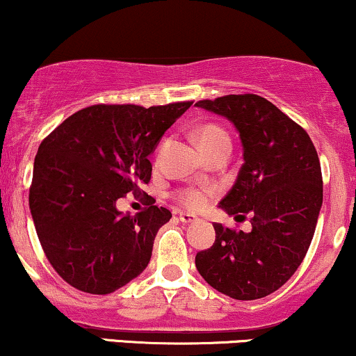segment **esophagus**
I'll return each instance as SVG.
<instances>
[{
	"mask_svg": "<svg viewBox=\"0 0 356 356\" xmlns=\"http://www.w3.org/2000/svg\"><path fill=\"white\" fill-rule=\"evenodd\" d=\"M179 220H181L182 224H192V222H197V217L192 216V213L179 212Z\"/></svg>",
	"mask_w": 356,
	"mask_h": 356,
	"instance_id": "esophagus-1",
	"label": "esophagus"
}]
</instances>
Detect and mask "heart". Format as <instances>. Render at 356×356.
<instances>
[{
	"label": "heart",
	"mask_w": 356,
	"mask_h": 356,
	"mask_svg": "<svg viewBox=\"0 0 356 356\" xmlns=\"http://www.w3.org/2000/svg\"><path fill=\"white\" fill-rule=\"evenodd\" d=\"M197 140H199L200 149L204 154L213 151L222 144H230L229 136L225 134L224 129H220L216 124H205L197 131ZM212 195V189L209 187H186L175 192L177 202L184 205L189 211H200L207 205L209 199Z\"/></svg>",
	"instance_id": "1"
}]
</instances>
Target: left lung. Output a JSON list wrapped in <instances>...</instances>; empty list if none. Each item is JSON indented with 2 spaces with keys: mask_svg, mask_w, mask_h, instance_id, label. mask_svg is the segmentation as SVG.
Listing matches in <instances>:
<instances>
[{
  "mask_svg": "<svg viewBox=\"0 0 356 356\" xmlns=\"http://www.w3.org/2000/svg\"><path fill=\"white\" fill-rule=\"evenodd\" d=\"M229 119L241 136L243 164L219 207L250 216L252 230L213 224L216 242L195 255V267L217 292L257 300L280 289L305 259L323 202L318 154L310 136L257 94L197 102Z\"/></svg>",
  "mask_w": 356,
  "mask_h": 356,
  "instance_id": "8db88e82",
  "label": "left lung"
}]
</instances>
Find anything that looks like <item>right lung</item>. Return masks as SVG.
Instances as JSON below:
<instances>
[{"label": "right lung", "instance_id": "1", "mask_svg": "<svg viewBox=\"0 0 356 356\" xmlns=\"http://www.w3.org/2000/svg\"><path fill=\"white\" fill-rule=\"evenodd\" d=\"M191 106H89L41 143L29 209L49 264L71 286L113 293L147 267L157 230L172 213L147 204L131 216L115 202L151 181L149 156Z\"/></svg>", "mask_w": 356, "mask_h": 356}]
</instances>
